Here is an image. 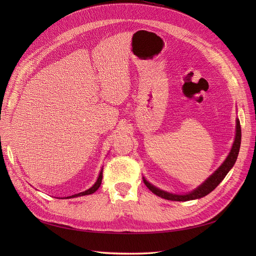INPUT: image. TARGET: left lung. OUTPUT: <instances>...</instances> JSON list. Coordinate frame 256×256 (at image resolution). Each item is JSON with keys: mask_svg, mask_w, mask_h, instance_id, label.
<instances>
[{"mask_svg": "<svg viewBox=\"0 0 256 256\" xmlns=\"http://www.w3.org/2000/svg\"><path fill=\"white\" fill-rule=\"evenodd\" d=\"M240 142H242V128H240V122L237 120L236 122V136H235V141L233 144V147L228 154V158L226 159V161L223 162L222 166L216 170V171L208 178L207 180H205V182H203L202 184L198 187L194 191H192L190 193H187V194H172V193H168L166 191H162L156 187H154L152 184H150L148 182H147L145 178H143V182L146 184V187L148 188L152 193L154 194L166 198V200H178V202H184V200H196V198H203L205 196H207L208 193H210L212 190H214L223 180L224 177L226 176V174L228 173L230 170L233 168V166L235 164V162L237 160L238 157V152H239V148H240Z\"/></svg>", "mask_w": 256, "mask_h": 256, "instance_id": "8db88e82", "label": "left lung"}]
</instances>
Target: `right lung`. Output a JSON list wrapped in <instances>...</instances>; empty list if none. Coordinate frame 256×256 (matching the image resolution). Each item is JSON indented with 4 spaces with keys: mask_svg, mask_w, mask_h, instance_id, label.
Listing matches in <instances>:
<instances>
[{
    "mask_svg": "<svg viewBox=\"0 0 256 256\" xmlns=\"http://www.w3.org/2000/svg\"><path fill=\"white\" fill-rule=\"evenodd\" d=\"M102 172H100V174H99V177H98L97 182H95V184L92 186V188H90L88 190L84 191V192H80V193H78V194H74L72 196H69V198H76V196H82L92 194V193H94L96 190H98V188L100 187V184H102Z\"/></svg>",
    "mask_w": 256,
    "mask_h": 256,
    "instance_id": "obj_1",
    "label": "right lung"
}]
</instances>
